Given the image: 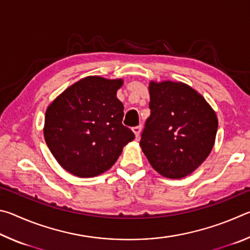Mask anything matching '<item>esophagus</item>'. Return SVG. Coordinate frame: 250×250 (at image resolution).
Masks as SVG:
<instances>
[{
	"instance_id": "obj_1",
	"label": "esophagus",
	"mask_w": 250,
	"mask_h": 250,
	"mask_svg": "<svg viewBox=\"0 0 250 250\" xmlns=\"http://www.w3.org/2000/svg\"><path fill=\"white\" fill-rule=\"evenodd\" d=\"M132 131L134 132V134H135V138H139L140 137V133H141V125H137V126H134V128H132Z\"/></svg>"
}]
</instances>
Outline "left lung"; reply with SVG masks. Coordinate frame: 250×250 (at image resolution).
I'll return each mask as SVG.
<instances>
[{
	"mask_svg": "<svg viewBox=\"0 0 250 250\" xmlns=\"http://www.w3.org/2000/svg\"><path fill=\"white\" fill-rule=\"evenodd\" d=\"M149 92L151 115L140 140L143 153L162 176H188L213 149L216 113L204 97L184 83L151 82Z\"/></svg>",
	"mask_w": 250,
	"mask_h": 250,
	"instance_id": "8db88e82",
	"label": "left lung"
}]
</instances>
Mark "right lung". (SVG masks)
<instances>
[{
	"mask_svg": "<svg viewBox=\"0 0 250 250\" xmlns=\"http://www.w3.org/2000/svg\"><path fill=\"white\" fill-rule=\"evenodd\" d=\"M122 79L88 76L62 92L45 113L44 138L57 162L78 177L109 170L134 133L122 125Z\"/></svg>",
	"mask_w": 250,
	"mask_h": 250,
	"instance_id": "right-lung-1",
	"label": "right lung"
}]
</instances>
